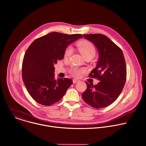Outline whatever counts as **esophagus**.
<instances>
[{
  "mask_svg": "<svg viewBox=\"0 0 146 146\" xmlns=\"http://www.w3.org/2000/svg\"><path fill=\"white\" fill-rule=\"evenodd\" d=\"M79 80H78V79H73V83H76V82H79Z\"/></svg>",
  "mask_w": 146,
  "mask_h": 146,
  "instance_id": "obj_1",
  "label": "esophagus"
}]
</instances>
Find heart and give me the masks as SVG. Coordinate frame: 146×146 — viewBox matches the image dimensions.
<instances>
[{
  "label": "heart",
  "instance_id": "obj_1",
  "mask_svg": "<svg viewBox=\"0 0 146 146\" xmlns=\"http://www.w3.org/2000/svg\"><path fill=\"white\" fill-rule=\"evenodd\" d=\"M76 47L84 58L87 57H91L93 58L96 54V49L93 45L86 40H82L79 41L76 44ZM72 53V48L70 46L67 47L64 53L65 57H69L71 55ZM83 71V70H79L75 68L72 71V73L74 76H79L80 72Z\"/></svg>",
  "mask_w": 146,
  "mask_h": 146
}]
</instances>
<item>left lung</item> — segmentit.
<instances>
[{"instance_id": "1", "label": "left lung", "mask_w": 146, "mask_h": 146, "mask_svg": "<svg viewBox=\"0 0 146 146\" xmlns=\"http://www.w3.org/2000/svg\"><path fill=\"white\" fill-rule=\"evenodd\" d=\"M92 42L98 52V62L90 76L98 84H87L82 94L84 101L94 108H103L114 102L121 94L126 81L127 68L121 49L108 37L101 34L83 35Z\"/></svg>"}]
</instances>
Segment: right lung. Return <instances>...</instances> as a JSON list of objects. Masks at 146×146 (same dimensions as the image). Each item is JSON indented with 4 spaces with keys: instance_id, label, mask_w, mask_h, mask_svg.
Returning <instances> with one entry per match:
<instances>
[{
    "instance_id": "right-lung-1",
    "label": "right lung",
    "mask_w": 146,
    "mask_h": 146,
    "mask_svg": "<svg viewBox=\"0 0 146 146\" xmlns=\"http://www.w3.org/2000/svg\"><path fill=\"white\" fill-rule=\"evenodd\" d=\"M82 38L52 32L35 40L27 49L22 63V79L31 96L38 104L51 105L62 99L72 80L54 78V67L64 58L67 46Z\"/></svg>"
}]
</instances>
